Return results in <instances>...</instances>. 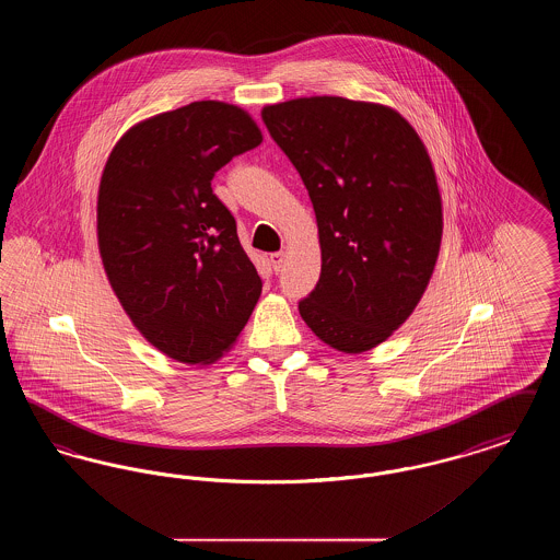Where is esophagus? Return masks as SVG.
<instances>
[{"label": "esophagus", "instance_id": "1", "mask_svg": "<svg viewBox=\"0 0 560 560\" xmlns=\"http://www.w3.org/2000/svg\"><path fill=\"white\" fill-rule=\"evenodd\" d=\"M268 260H270V267L275 272H279L281 268H283V262H285V254L283 252H275V254H270L268 256Z\"/></svg>", "mask_w": 560, "mask_h": 560}]
</instances>
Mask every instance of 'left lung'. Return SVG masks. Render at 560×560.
<instances>
[{
    "label": "left lung",
    "instance_id": "1",
    "mask_svg": "<svg viewBox=\"0 0 560 560\" xmlns=\"http://www.w3.org/2000/svg\"><path fill=\"white\" fill-rule=\"evenodd\" d=\"M313 201L320 277L298 308L315 336L365 352L418 306L439 258L443 208L427 147L395 108L340 96L262 108Z\"/></svg>",
    "mask_w": 560,
    "mask_h": 560
}]
</instances>
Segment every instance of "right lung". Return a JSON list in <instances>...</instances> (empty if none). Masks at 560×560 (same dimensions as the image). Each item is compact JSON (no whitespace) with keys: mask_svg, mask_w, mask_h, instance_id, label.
<instances>
[{"mask_svg":"<svg viewBox=\"0 0 560 560\" xmlns=\"http://www.w3.org/2000/svg\"><path fill=\"white\" fill-rule=\"evenodd\" d=\"M262 132L235 105L199 101L119 138L98 188V249L136 329L170 359L206 365L235 345L262 279L213 174Z\"/></svg>","mask_w":560,"mask_h":560,"instance_id":"1","label":"right lung"}]
</instances>
